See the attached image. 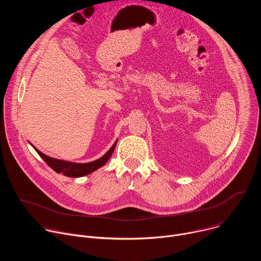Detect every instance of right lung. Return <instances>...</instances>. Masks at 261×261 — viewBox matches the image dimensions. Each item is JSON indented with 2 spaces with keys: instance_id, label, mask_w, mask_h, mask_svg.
I'll use <instances>...</instances> for the list:
<instances>
[{
  "instance_id": "right-lung-1",
  "label": "right lung",
  "mask_w": 261,
  "mask_h": 261,
  "mask_svg": "<svg viewBox=\"0 0 261 261\" xmlns=\"http://www.w3.org/2000/svg\"><path fill=\"white\" fill-rule=\"evenodd\" d=\"M117 142H118V139L115 141L113 146H111L101 158H99L95 161H92V162H88V163H75V162H70V161L51 158V157L41 153L38 148H36L32 143H31V145L35 148V151L38 153V155L46 162V164L50 168H53L56 172L62 173L63 175H66L69 177H81V176L88 175V174L94 172L95 170H97L98 168L102 167L108 161L111 154L114 153Z\"/></svg>"
}]
</instances>
